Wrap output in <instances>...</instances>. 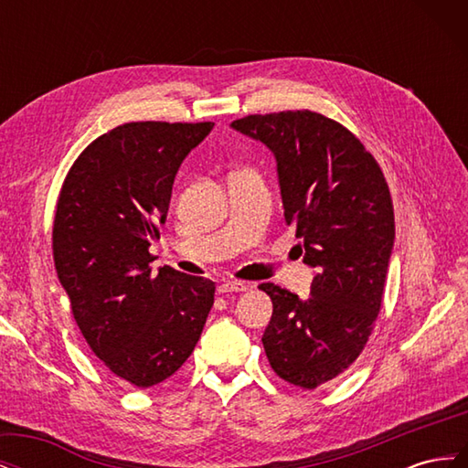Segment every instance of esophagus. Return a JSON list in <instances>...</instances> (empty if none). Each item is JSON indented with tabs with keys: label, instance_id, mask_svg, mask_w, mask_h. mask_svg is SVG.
Returning a JSON list of instances; mask_svg holds the SVG:
<instances>
[{
	"label": "esophagus",
	"instance_id": "obj_1",
	"mask_svg": "<svg viewBox=\"0 0 468 468\" xmlns=\"http://www.w3.org/2000/svg\"><path fill=\"white\" fill-rule=\"evenodd\" d=\"M248 289L250 285L242 281H224L218 285V292H244Z\"/></svg>",
	"mask_w": 468,
	"mask_h": 468
}]
</instances>
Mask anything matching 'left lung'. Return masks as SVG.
<instances>
[{
  "mask_svg": "<svg viewBox=\"0 0 468 468\" xmlns=\"http://www.w3.org/2000/svg\"><path fill=\"white\" fill-rule=\"evenodd\" d=\"M273 152L287 224L316 267L308 299L273 282L263 347L291 385L316 388L359 357L382 303L394 246L390 191L373 155L346 126L313 111L234 121Z\"/></svg>",
  "mask_w": 468,
  "mask_h": 468,
  "instance_id": "1",
  "label": "left lung"
}]
</instances>
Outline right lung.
<instances>
[{"label": "right lung", "instance_id": "1", "mask_svg": "<svg viewBox=\"0 0 468 468\" xmlns=\"http://www.w3.org/2000/svg\"><path fill=\"white\" fill-rule=\"evenodd\" d=\"M215 122H126L69 167L52 250L80 332L111 373L138 388L187 361L215 303V282L164 265L160 238L179 165Z\"/></svg>", "mask_w": 468, "mask_h": 468}]
</instances>
